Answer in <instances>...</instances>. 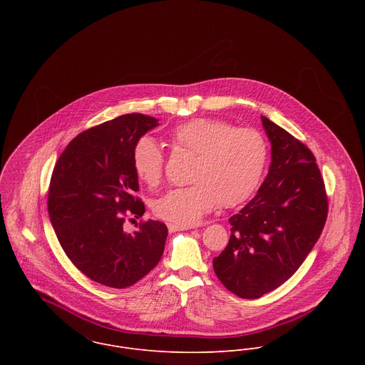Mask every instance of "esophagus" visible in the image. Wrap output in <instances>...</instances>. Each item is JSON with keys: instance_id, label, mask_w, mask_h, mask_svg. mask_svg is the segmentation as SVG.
<instances>
[{"instance_id": "obj_1", "label": "esophagus", "mask_w": 365, "mask_h": 365, "mask_svg": "<svg viewBox=\"0 0 365 365\" xmlns=\"http://www.w3.org/2000/svg\"><path fill=\"white\" fill-rule=\"evenodd\" d=\"M192 229L191 226H180V225H174V223H168V230L170 232H178V230H188Z\"/></svg>"}]
</instances>
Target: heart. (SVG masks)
<instances>
[{"label":"heart","mask_w":365,"mask_h":365,"mask_svg":"<svg viewBox=\"0 0 365 365\" xmlns=\"http://www.w3.org/2000/svg\"><path fill=\"white\" fill-rule=\"evenodd\" d=\"M173 146L194 153L190 187L168 191L155 205L160 219L180 226L197 225L219 204L232 208L247 201L259 188L268 160L264 136L252 128H235L215 118H195L170 132ZM140 181L157 187L164 156L152 138H142L132 153Z\"/></svg>","instance_id":"obj_1"}]
</instances>
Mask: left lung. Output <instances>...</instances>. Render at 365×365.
<instances>
[{"label": "left lung", "instance_id": "left-lung-1", "mask_svg": "<svg viewBox=\"0 0 365 365\" xmlns=\"http://www.w3.org/2000/svg\"><path fill=\"white\" fill-rule=\"evenodd\" d=\"M271 165L257 195L233 215L230 239L213 259L219 281L256 299L289 279L308 257L327 219L324 181L312 152L265 116Z\"/></svg>", "mask_w": 365, "mask_h": 365}]
</instances>
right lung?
<instances>
[{
  "label": "right lung",
  "instance_id": "1",
  "mask_svg": "<svg viewBox=\"0 0 365 365\" xmlns=\"http://www.w3.org/2000/svg\"><path fill=\"white\" fill-rule=\"evenodd\" d=\"M157 119L126 113L77 135L53 168L48 210L66 256L90 279L109 288H128L161 259L167 226L158 220L123 229L126 216L140 217L145 204L132 153ZM132 220V219H130Z\"/></svg>",
  "mask_w": 365,
  "mask_h": 365
}]
</instances>
